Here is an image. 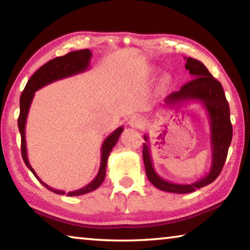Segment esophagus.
Here are the masks:
<instances>
[{
    "label": "esophagus",
    "mask_w": 250,
    "mask_h": 250,
    "mask_svg": "<svg viewBox=\"0 0 250 250\" xmlns=\"http://www.w3.org/2000/svg\"><path fill=\"white\" fill-rule=\"evenodd\" d=\"M128 125L131 126V128H140L143 125V121L140 117L138 116H132L128 121Z\"/></svg>",
    "instance_id": "1"
}]
</instances>
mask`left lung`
<instances>
[{"mask_svg":"<svg viewBox=\"0 0 250 250\" xmlns=\"http://www.w3.org/2000/svg\"><path fill=\"white\" fill-rule=\"evenodd\" d=\"M185 68L192 76L191 82L185 83L179 91L172 94L164 100L168 108L182 105L188 101H200L208 113L210 125V146H211V166L210 170L203 179L191 184H176L162 179L155 172L152 163L149 137L145 134L143 143V162L149 181L156 188L170 193H192L204 188L217 179L221 174L227 158L228 147L232 138V126L230 122L229 104L225 97L222 83L215 79L206 68L205 65L194 58H186Z\"/></svg>","mask_w":250,"mask_h":250,"instance_id":"left-lung-1","label":"left lung"}]
</instances>
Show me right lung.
I'll list each match as a JSON object with an SVG mask.
<instances>
[{
	"mask_svg": "<svg viewBox=\"0 0 250 250\" xmlns=\"http://www.w3.org/2000/svg\"><path fill=\"white\" fill-rule=\"evenodd\" d=\"M92 56V54L89 49H80L75 50V52H70L65 56L56 57L46 62L41 68L35 71L25 86L24 90L21 95L20 98V116L18 120L19 130L21 133V147H22V156L24 160V163L26 164V167L32 171V173L37 180H39L42 184H43L46 188H48L49 191H52L59 195H64L66 194L64 191H58L53 188H49L47 184H45L42 181L37 174L34 171V168L31 167V164L28 162L27 158V151H26V141H25V126H26V119L28 116L29 107L34 98L35 92L41 89L42 87L46 86L50 83L56 82V80L70 77V76L77 75L80 73H83L88 69L89 67V61ZM124 131L122 126L116 129L113 132L107 137V139L104 141L103 146H101V159H100V167L99 172L97 176L92 180L89 184L83 186V188L77 189V191L68 192L66 194L67 196H79L87 194L89 192L95 191L103 184L105 176V167H107V161L110 152L113 149V146H116V143L119 140L120 134Z\"/></svg>",
	"mask_w": 250,
	"mask_h": 250,
	"instance_id": "right-lung-1",
	"label": "right lung"
}]
</instances>
